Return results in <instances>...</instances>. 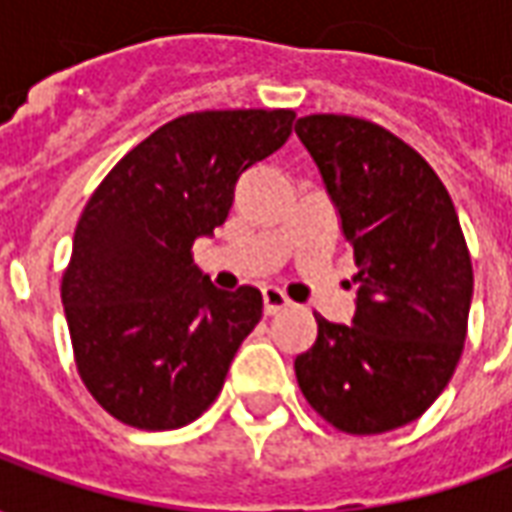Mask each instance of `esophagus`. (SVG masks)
Returning a JSON list of instances; mask_svg holds the SVG:
<instances>
[{
	"mask_svg": "<svg viewBox=\"0 0 512 512\" xmlns=\"http://www.w3.org/2000/svg\"><path fill=\"white\" fill-rule=\"evenodd\" d=\"M290 307V299L279 288H263V312L266 315H277L279 310Z\"/></svg>",
	"mask_w": 512,
	"mask_h": 512,
	"instance_id": "34e87169",
	"label": "esophagus"
}]
</instances>
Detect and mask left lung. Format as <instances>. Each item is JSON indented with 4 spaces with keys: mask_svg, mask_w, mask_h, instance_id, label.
Here are the masks:
<instances>
[{
    "mask_svg": "<svg viewBox=\"0 0 512 512\" xmlns=\"http://www.w3.org/2000/svg\"><path fill=\"white\" fill-rule=\"evenodd\" d=\"M354 246L351 323L315 315L296 356L307 403L337 430L370 436L422 417L450 384L472 307V257L439 175L386 128L348 115L296 120Z\"/></svg>",
    "mask_w": 512,
    "mask_h": 512,
    "instance_id": "8db88e82",
    "label": "left lung"
}]
</instances>
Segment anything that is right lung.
Instances as JSON below:
<instances>
[{
    "mask_svg": "<svg viewBox=\"0 0 512 512\" xmlns=\"http://www.w3.org/2000/svg\"><path fill=\"white\" fill-rule=\"evenodd\" d=\"M293 120L290 109L183 115L120 158L87 202L62 307L84 386L120 422L183 428L222 392L263 296L213 288L191 246L224 224L241 175L288 142Z\"/></svg>",
    "mask_w": 512,
    "mask_h": 512,
    "instance_id": "add662e5",
    "label": "right lung"
}]
</instances>
